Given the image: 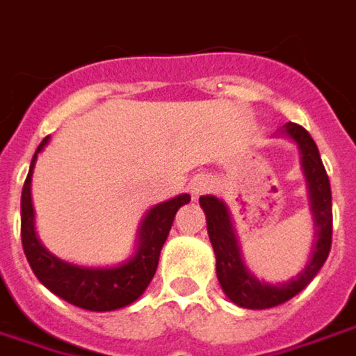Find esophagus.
Instances as JSON below:
<instances>
[{
	"label": "esophagus",
	"instance_id": "34e87169",
	"mask_svg": "<svg viewBox=\"0 0 356 356\" xmlns=\"http://www.w3.org/2000/svg\"><path fill=\"white\" fill-rule=\"evenodd\" d=\"M212 188H213L212 178H206V176H202V178H196V180H194V184H192V194H194V196H200V194H206V192H210Z\"/></svg>",
	"mask_w": 356,
	"mask_h": 356
}]
</instances>
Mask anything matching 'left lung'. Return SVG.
Returning a JSON list of instances; mask_svg holds the SVG:
<instances>
[{"label": "left lung", "mask_w": 356, "mask_h": 356, "mask_svg": "<svg viewBox=\"0 0 356 356\" xmlns=\"http://www.w3.org/2000/svg\"><path fill=\"white\" fill-rule=\"evenodd\" d=\"M281 134L291 136L303 152V170L307 176L309 192H311L315 226L319 227L313 257L309 259L303 273H299L295 280L280 283V285H269V283H261L255 280L241 261L238 239L234 236L224 202H220L213 196L200 198V206L204 208L206 220H208L210 241H212L213 252H216V271H218L220 285L236 305L245 309L275 307V305L289 301L299 291H303L313 281V277L319 273L323 264L327 261L329 252H331V243H333L331 184H329V176H327L321 156H319L317 144L311 138L307 130L295 122H287L281 129Z\"/></svg>", "instance_id": "left-lung-1"}]
</instances>
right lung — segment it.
<instances>
[{
	"label": "right lung",
	"instance_id": "add662e5",
	"mask_svg": "<svg viewBox=\"0 0 356 356\" xmlns=\"http://www.w3.org/2000/svg\"><path fill=\"white\" fill-rule=\"evenodd\" d=\"M47 138L37 146L31 168L25 178L21 192V243L29 266L49 291L59 295L67 303L89 311H115L136 301L148 283L152 281L158 267V257L168 238L176 212L190 202L188 194L154 206L144 218L140 227V243L136 255L124 266L108 269L76 267L57 259L39 243L33 229V206H31V172L37 154L47 144Z\"/></svg>",
	"mask_w": 356,
	"mask_h": 356
}]
</instances>
